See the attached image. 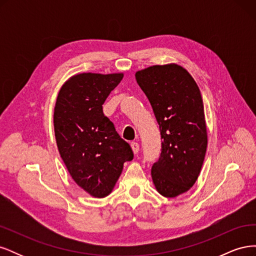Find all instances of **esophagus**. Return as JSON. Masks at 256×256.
Instances as JSON below:
<instances>
[{"label": "esophagus", "mask_w": 256, "mask_h": 256, "mask_svg": "<svg viewBox=\"0 0 256 256\" xmlns=\"http://www.w3.org/2000/svg\"><path fill=\"white\" fill-rule=\"evenodd\" d=\"M131 148H132V152L136 154L138 152V150H140V145H138L136 142H134V143H131Z\"/></svg>", "instance_id": "obj_1"}]
</instances>
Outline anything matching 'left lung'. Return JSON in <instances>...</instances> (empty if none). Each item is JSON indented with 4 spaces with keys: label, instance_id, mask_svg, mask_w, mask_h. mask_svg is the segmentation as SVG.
Segmentation results:
<instances>
[{
    "label": "left lung",
    "instance_id": "1",
    "mask_svg": "<svg viewBox=\"0 0 256 256\" xmlns=\"http://www.w3.org/2000/svg\"><path fill=\"white\" fill-rule=\"evenodd\" d=\"M148 98L161 134V154L152 168V182L166 198L196 184L207 148L203 99L196 82L177 64L154 65L136 72Z\"/></svg>",
    "mask_w": 256,
    "mask_h": 256
}]
</instances>
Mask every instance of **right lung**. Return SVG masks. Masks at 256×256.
Returning <instances> with one entry per match:
<instances>
[{"mask_svg":"<svg viewBox=\"0 0 256 256\" xmlns=\"http://www.w3.org/2000/svg\"><path fill=\"white\" fill-rule=\"evenodd\" d=\"M124 74L83 72L60 88L53 114L62 159L76 184L94 198L112 192L124 164L134 159L130 145L104 116L102 104Z\"/></svg>","mask_w":256,"mask_h":256,"instance_id":"obj_1","label":"right lung"}]
</instances>
